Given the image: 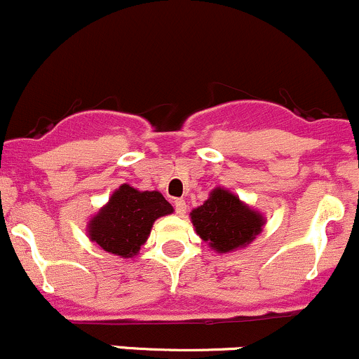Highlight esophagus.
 Here are the masks:
<instances>
[{"label": "esophagus", "mask_w": 359, "mask_h": 359, "mask_svg": "<svg viewBox=\"0 0 359 359\" xmlns=\"http://www.w3.org/2000/svg\"><path fill=\"white\" fill-rule=\"evenodd\" d=\"M172 203H175V210L178 215H184V213H187V201L183 198H175Z\"/></svg>", "instance_id": "1"}]
</instances>
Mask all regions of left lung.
Instances as JSON below:
<instances>
[{"label": "left lung", "instance_id": "1", "mask_svg": "<svg viewBox=\"0 0 359 359\" xmlns=\"http://www.w3.org/2000/svg\"><path fill=\"white\" fill-rule=\"evenodd\" d=\"M196 233L219 252H229L249 244L261 232L264 220L244 205L239 196L217 188L210 198L191 212Z\"/></svg>", "mask_w": 359, "mask_h": 359}]
</instances>
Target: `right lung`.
<instances>
[{
	"label": "right lung",
	"instance_id": "1",
	"mask_svg": "<svg viewBox=\"0 0 359 359\" xmlns=\"http://www.w3.org/2000/svg\"><path fill=\"white\" fill-rule=\"evenodd\" d=\"M172 212L159 191L122 184L90 224V239L111 255L132 257L147 241L156 219Z\"/></svg>",
	"mask_w": 359,
	"mask_h": 359
}]
</instances>
